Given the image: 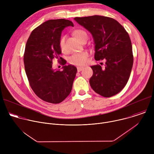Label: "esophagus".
Wrapping results in <instances>:
<instances>
[{
  "label": "esophagus",
  "instance_id": "obj_1",
  "mask_svg": "<svg viewBox=\"0 0 154 154\" xmlns=\"http://www.w3.org/2000/svg\"><path fill=\"white\" fill-rule=\"evenodd\" d=\"M83 69V67H78L77 68V71L78 72H80L81 71H82Z\"/></svg>",
  "mask_w": 154,
  "mask_h": 154
}]
</instances>
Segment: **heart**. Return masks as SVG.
<instances>
[{
    "mask_svg": "<svg viewBox=\"0 0 154 154\" xmlns=\"http://www.w3.org/2000/svg\"><path fill=\"white\" fill-rule=\"evenodd\" d=\"M73 35L80 41L84 38H88L86 32L82 29H76L73 31ZM64 41L65 36H61L59 40V46L62 51H64ZM89 53L86 51L75 53L71 55L68 58V62L72 65L75 66H83L86 64L88 61Z\"/></svg>",
    "mask_w": 154,
    "mask_h": 154,
    "instance_id": "1",
    "label": "heart"
}]
</instances>
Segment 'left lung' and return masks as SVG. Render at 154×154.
Returning a JSON list of instances; mask_svg holds the SVG:
<instances>
[{
  "label": "left lung",
  "instance_id": "left-lung-1",
  "mask_svg": "<svg viewBox=\"0 0 154 154\" xmlns=\"http://www.w3.org/2000/svg\"><path fill=\"white\" fill-rule=\"evenodd\" d=\"M74 19L91 33L95 43V60H106L104 68L99 64L91 66L93 71L90 79L92 89L105 97L116 95L127 84L133 66L128 33L112 17L94 15Z\"/></svg>",
  "mask_w": 154,
  "mask_h": 154
}]
</instances>
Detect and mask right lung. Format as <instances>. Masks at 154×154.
Here are the masks:
<instances>
[{"label":"right lung","mask_w":154,"mask_h":154,"mask_svg":"<svg viewBox=\"0 0 154 154\" xmlns=\"http://www.w3.org/2000/svg\"><path fill=\"white\" fill-rule=\"evenodd\" d=\"M68 26L74 24L64 19L45 22L32 32L25 48L24 67L31 88L39 98L51 103H59L69 96L77 71L74 65H65L66 61L60 57L59 40ZM54 58L63 66V71L53 69Z\"/></svg>","instance_id":"add662e5"}]
</instances>
